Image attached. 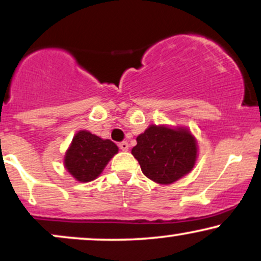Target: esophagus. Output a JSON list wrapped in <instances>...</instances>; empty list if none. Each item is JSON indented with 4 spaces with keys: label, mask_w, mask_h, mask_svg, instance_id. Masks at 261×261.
<instances>
[{
    "label": "esophagus",
    "mask_w": 261,
    "mask_h": 261,
    "mask_svg": "<svg viewBox=\"0 0 261 261\" xmlns=\"http://www.w3.org/2000/svg\"><path fill=\"white\" fill-rule=\"evenodd\" d=\"M119 148L121 149V151H127L128 149V143L126 141H122V142L119 143Z\"/></svg>",
    "instance_id": "1"
}]
</instances>
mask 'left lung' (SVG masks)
I'll use <instances>...</instances> for the list:
<instances>
[{
    "mask_svg": "<svg viewBox=\"0 0 261 261\" xmlns=\"http://www.w3.org/2000/svg\"><path fill=\"white\" fill-rule=\"evenodd\" d=\"M131 153L147 178L170 184L188 174L196 161V141L187 128L152 125L137 136Z\"/></svg>",
    "mask_w": 261,
    "mask_h": 261,
    "instance_id": "left-lung-1",
    "label": "left lung"
}]
</instances>
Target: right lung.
<instances>
[{
	"instance_id": "right-lung-1",
	"label": "right lung",
	"mask_w": 261,
	"mask_h": 261,
	"mask_svg": "<svg viewBox=\"0 0 261 261\" xmlns=\"http://www.w3.org/2000/svg\"><path fill=\"white\" fill-rule=\"evenodd\" d=\"M116 153L118 146L110 140H101L88 131H80L66 152L65 167L79 181H92Z\"/></svg>"
}]
</instances>
